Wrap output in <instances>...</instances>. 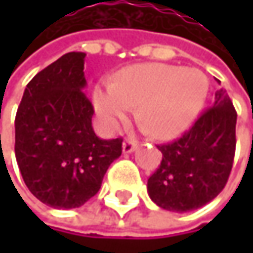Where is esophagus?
Masks as SVG:
<instances>
[{
	"mask_svg": "<svg viewBox=\"0 0 253 253\" xmlns=\"http://www.w3.org/2000/svg\"><path fill=\"white\" fill-rule=\"evenodd\" d=\"M136 148H137V143H136L134 140H131V139H126V140L123 142V152H125V154L133 152Z\"/></svg>",
	"mask_w": 253,
	"mask_h": 253,
	"instance_id": "34e87169",
	"label": "esophagus"
}]
</instances>
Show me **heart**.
I'll list each match as a JSON object with an SVG mask.
<instances>
[{
	"label": "heart",
	"mask_w": 253,
	"mask_h": 253,
	"mask_svg": "<svg viewBox=\"0 0 253 253\" xmlns=\"http://www.w3.org/2000/svg\"><path fill=\"white\" fill-rule=\"evenodd\" d=\"M208 95V79L196 69L149 63L125 69L114 83L95 87L93 105L108 130L137 108V119L157 139H173L193 123Z\"/></svg>",
	"instance_id": "obj_1"
}]
</instances>
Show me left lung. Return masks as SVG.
<instances>
[{
    "label": "left lung",
    "mask_w": 253,
    "mask_h": 253,
    "mask_svg": "<svg viewBox=\"0 0 253 253\" xmlns=\"http://www.w3.org/2000/svg\"><path fill=\"white\" fill-rule=\"evenodd\" d=\"M220 82V80H218ZM237 113L224 89L178 139L158 145L161 166L148 178L151 199L167 211L187 212L211 202L226 186L236 151Z\"/></svg>",
    "instance_id": "1"
}]
</instances>
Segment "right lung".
I'll return each instance as SVG.
<instances>
[{
	"label": "right lung",
	"instance_id": "add662e5",
	"mask_svg": "<svg viewBox=\"0 0 253 253\" xmlns=\"http://www.w3.org/2000/svg\"><path fill=\"white\" fill-rule=\"evenodd\" d=\"M84 52H69L25 89L16 114V160L27 189L41 202L79 208L95 196L123 139H99L93 107L83 92Z\"/></svg>",
	"mask_w": 253,
	"mask_h": 253
}]
</instances>
